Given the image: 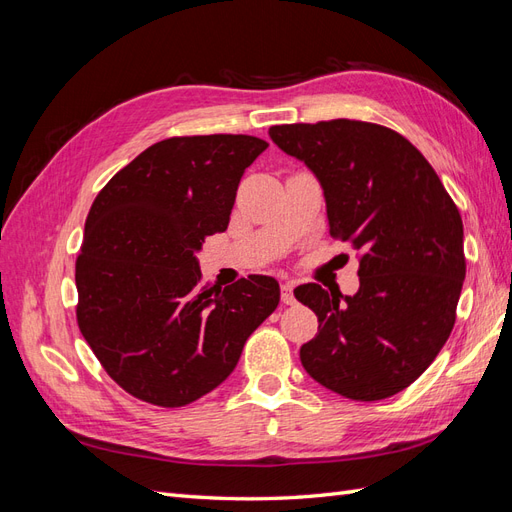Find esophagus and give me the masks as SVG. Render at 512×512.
<instances>
[{"label": "esophagus", "instance_id": "1", "mask_svg": "<svg viewBox=\"0 0 512 512\" xmlns=\"http://www.w3.org/2000/svg\"><path fill=\"white\" fill-rule=\"evenodd\" d=\"M294 282H284L282 284V303L284 305H292L294 301H297V299H294Z\"/></svg>", "mask_w": 512, "mask_h": 512}]
</instances>
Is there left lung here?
Listing matches in <instances>:
<instances>
[{
	"label": "left lung",
	"mask_w": 512,
	"mask_h": 512,
	"mask_svg": "<svg viewBox=\"0 0 512 512\" xmlns=\"http://www.w3.org/2000/svg\"><path fill=\"white\" fill-rule=\"evenodd\" d=\"M269 136L320 181L331 237L361 252L352 297L318 284L294 290L318 316L301 346L305 371L356 401L404 391L455 324L466 258L453 198L423 153L378 123H290Z\"/></svg>",
	"instance_id": "left-lung-1"
}]
</instances>
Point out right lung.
Returning a JSON list of instances; mask_svg holds the SVG:
<instances>
[{
	"label": "right lung",
	"mask_w": 512,
	"mask_h": 512,
	"mask_svg": "<svg viewBox=\"0 0 512 512\" xmlns=\"http://www.w3.org/2000/svg\"><path fill=\"white\" fill-rule=\"evenodd\" d=\"M267 147L245 134L166 138L91 205L76 320L106 374L136 399L179 408L211 393L280 303L267 275L205 286L196 258L205 237L228 228L245 168Z\"/></svg>",
	"instance_id": "right-lung-1"
}]
</instances>
